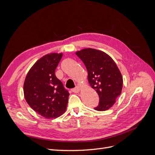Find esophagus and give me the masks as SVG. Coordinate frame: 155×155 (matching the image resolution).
I'll return each mask as SVG.
<instances>
[{
    "instance_id": "34e87169",
    "label": "esophagus",
    "mask_w": 155,
    "mask_h": 155,
    "mask_svg": "<svg viewBox=\"0 0 155 155\" xmlns=\"http://www.w3.org/2000/svg\"><path fill=\"white\" fill-rule=\"evenodd\" d=\"M81 90V87H76L75 88L72 89V91L74 93H78L79 91Z\"/></svg>"
}]
</instances>
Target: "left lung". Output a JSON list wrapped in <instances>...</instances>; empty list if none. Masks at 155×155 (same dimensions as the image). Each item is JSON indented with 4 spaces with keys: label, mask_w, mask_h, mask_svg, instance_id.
I'll use <instances>...</instances> for the list:
<instances>
[{
    "label": "left lung",
    "mask_w": 155,
    "mask_h": 155,
    "mask_svg": "<svg viewBox=\"0 0 155 155\" xmlns=\"http://www.w3.org/2000/svg\"><path fill=\"white\" fill-rule=\"evenodd\" d=\"M76 54L85 64L88 83L99 96V105L94 109H109L123 88V77L118 66L110 56L99 50L84 48L77 51Z\"/></svg>",
    "instance_id": "8db88e82"
}]
</instances>
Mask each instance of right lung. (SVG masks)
<instances>
[{
	"label": "right lung",
	"mask_w": 155,
	"mask_h": 155,
	"mask_svg": "<svg viewBox=\"0 0 155 155\" xmlns=\"http://www.w3.org/2000/svg\"><path fill=\"white\" fill-rule=\"evenodd\" d=\"M63 53H50L41 58L29 70L23 85L28 104L47 119L61 116L67 109L69 93L55 75Z\"/></svg>",
	"instance_id": "add662e5"
}]
</instances>
